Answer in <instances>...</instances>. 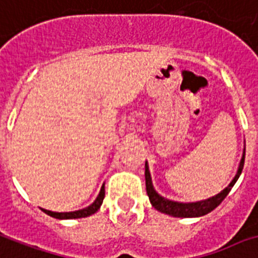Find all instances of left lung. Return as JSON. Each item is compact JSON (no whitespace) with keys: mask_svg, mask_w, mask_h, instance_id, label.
<instances>
[{"mask_svg":"<svg viewBox=\"0 0 258 258\" xmlns=\"http://www.w3.org/2000/svg\"><path fill=\"white\" fill-rule=\"evenodd\" d=\"M244 161H245V149L244 153H242V157H241L240 165H238V170H237L236 176L232 180L228 186L221 190L218 195L213 196V197H209L207 200H201V201H196V203H177V201H172V200L164 199L162 196H160L157 191L154 190L153 184H152V177H150L149 166H148V162H145V182H146V193L149 196L150 204L154 209H157L158 212L161 213L169 214V216H173V217H201V216H205L209 212H212L213 209L220 205L222 203V200L225 199L228 193L230 191V189L233 187V185L236 184V181L238 180L241 172H242V168H244Z\"/></svg>","mask_w":258,"mask_h":258,"instance_id":"obj_1","label":"left lung"}]
</instances>
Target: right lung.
I'll list each match as a JSON object with an SVG mask.
<instances>
[{
    "instance_id": "add662e5",
    "label": "right lung",
    "mask_w": 258,
    "mask_h": 258,
    "mask_svg": "<svg viewBox=\"0 0 258 258\" xmlns=\"http://www.w3.org/2000/svg\"><path fill=\"white\" fill-rule=\"evenodd\" d=\"M105 197V186L102 185L101 187L100 193L97 196V199L94 200V203L92 205H89L88 208H84L81 211H76V212H65V213H58V212H51L46 211V209H42L46 214H49L50 217L58 218V220H71V218H82V217H88L90 214H94L100 207L102 205V201H104Z\"/></svg>"
}]
</instances>
